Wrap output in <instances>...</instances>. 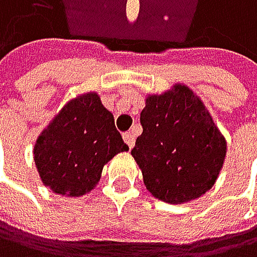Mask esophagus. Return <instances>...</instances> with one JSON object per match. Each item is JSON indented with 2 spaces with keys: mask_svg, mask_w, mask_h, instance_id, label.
Wrapping results in <instances>:
<instances>
[{
  "mask_svg": "<svg viewBox=\"0 0 257 257\" xmlns=\"http://www.w3.org/2000/svg\"><path fill=\"white\" fill-rule=\"evenodd\" d=\"M123 139H124L126 145L130 147V148L134 147V144H136V136H134L133 133H124V134H123Z\"/></svg>",
  "mask_w": 257,
  "mask_h": 257,
  "instance_id": "obj_1",
  "label": "esophagus"
}]
</instances>
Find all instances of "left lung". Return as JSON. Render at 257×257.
I'll return each mask as SVG.
<instances>
[{
  "label": "left lung",
  "mask_w": 257,
  "mask_h": 257,
  "mask_svg": "<svg viewBox=\"0 0 257 257\" xmlns=\"http://www.w3.org/2000/svg\"><path fill=\"white\" fill-rule=\"evenodd\" d=\"M141 124L144 131L131 155L152 196L183 204L215 185L224 164L226 139L193 90L177 83L163 94H148Z\"/></svg>",
  "instance_id": "obj_1"
}]
</instances>
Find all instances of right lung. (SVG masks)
Returning <instances> with one entry per match:
<instances>
[{
  "mask_svg": "<svg viewBox=\"0 0 257 257\" xmlns=\"http://www.w3.org/2000/svg\"><path fill=\"white\" fill-rule=\"evenodd\" d=\"M126 150L113 115L91 91L74 97L55 115L36 141L33 155L45 186L79 197L94 189L102 167Z\"/></svg>",
  "mask_w": 257,
  "mask_h": 257,
  "instance_id": "right-lung-1",
  "label": "right lung"
}]
</instances>
